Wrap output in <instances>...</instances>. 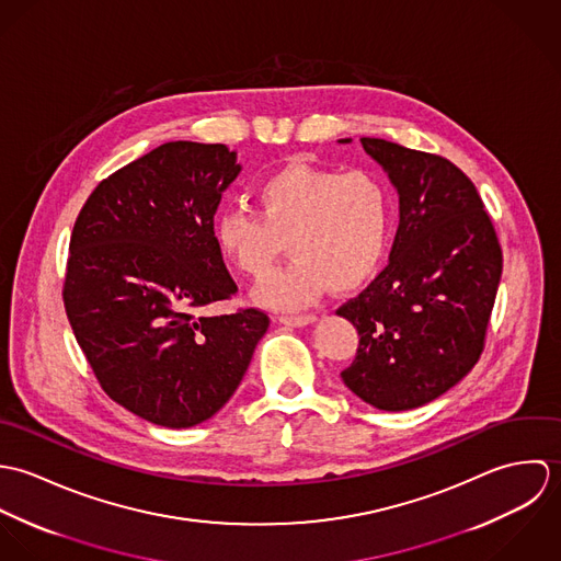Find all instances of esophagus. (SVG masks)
<instances>
[{"label":"esophagus","mask_w":561,"mask_h":561,"mask_svg":"<svg viewBox=\"0 0 561 561\" xmlns=\"http://www.w3.org/2000/svg\"><path fill=\"white\" fill-rule=\"evenodd\" d=\"M280 323H287V325H309L316 321V316L311 313H305V316H278Z\"/></svg>","instance_id":"obj_1"}]
</instances>
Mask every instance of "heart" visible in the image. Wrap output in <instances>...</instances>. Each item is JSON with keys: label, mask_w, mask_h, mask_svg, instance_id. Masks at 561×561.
Here are the masks:
<instances>
[{"label": "heart", "mask_w": 561, "mask_h": 561, "mask_svg": "<svg viewBox=\"0 0 561 561\" xmlns=\"http://www.w3.org/2000/svg\"><path fill=\"white\" fill-rule=\"evenodd\" d=\"M259 211L225 209L214 227L222 254L261 278L285 250L296 256L270 274L256 300L294 311L332 287L352 291L382 265L393 236V196L371 170L320 168L291 161L256 185Z\"/></svg>", "instance_id": "obj_1"}]
</instances>
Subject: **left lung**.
<instances>
[{"instance_id":"obj_1","label":"left lung","mask_w":561,"mask_h":561,"mask_svg":"<svg viewBox=\"0 0 561 561\" xmlns=\"http://www.w3.org/2000/svg\"><path fill=\"white\" fill-rule=\"evenodd\" d=\"M360 142L400 192V229L389 265L336 309L358 330L341 378L360 400L400 412L440 398L480 360L503 252L456 163L380 138Z\"/></svg>"}]
</instances>
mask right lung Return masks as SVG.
<instances>
[{
    "label": "right lung",
    "instance_id": "add662e5",
    "mask_svg": "<svg viewBox=\"0 0 561 561\" xmlns=\"http://www.w3.org/2000/svg\"><path fill=\"white\" fill-rule=\"evenodd\" d=\"M236 156L165 142L103 179L71 233L62 300L81 352L110 400L163 427L231 400L270 325L254 307L196 313L238 294L214 236Z\"/></svg>",
    "mask_w": 561,
    "mask_h": 561
}]
</instances>
